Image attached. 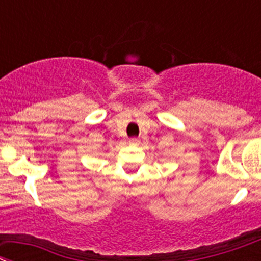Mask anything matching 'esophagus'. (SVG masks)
<instances>
[{
    "label": "esophagus",
    "instance_id": "obj_1",
    "mask_svg": "<svg viewBox=\"0 0 261 261\" xmlns=\"http://www.w3.org/2000/svg\"><path fill=\"white\" fill-rule=\"evenodd\" d=\"M138 142H139V139H138V138H131V139L128 140V143H130V144H136Z\"/></svg>",
    "mask_w": 261,
    "mask_h": 261
}]
</instances>
